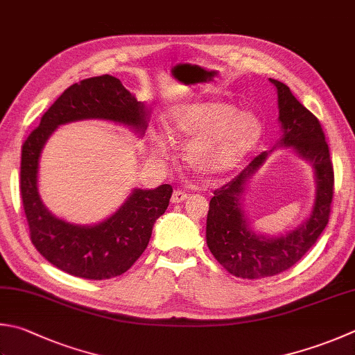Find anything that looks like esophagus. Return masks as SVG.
<instances>
[{"instance_id":"34e87169","label":"esophagus","mask_w":355,"mask_h":355,"mask_svg":"<svg viewBox=\"0 0 355 355\" xmlns=\"http://www.w3.org/2000/svg\"><path fill=\"white\" fill-rule=\"evenodd\" d=\"M185 199H189V195H187V193H184V191H180V190H176L171 196V202L179 204V202H184Z\"/></svg>"}]
</instances>
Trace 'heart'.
Returning a JSON list of instances; mask_svg holds the SVG:
<instances>
[{"label": "heart", "mask_w": 355, "mask_h": 355, "mask_svg": "<svg viewBox=\"0 0 355 355\" xmlns=\"http://www.w3.org/2000/svg\"><path fill=\"white\" fill-rule=\"evenodd\" d=\"M165 130L173 140L190 139L184 148L190 170L200 176H216L235 168L257 148L264 123L253 110H236L223 100H199L173 106ZM151 153L159 159L168 156V140L156 136Z\"/></svg>", "instance_id": "b5f03b06"}]
</instances>
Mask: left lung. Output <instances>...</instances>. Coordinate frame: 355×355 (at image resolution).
I'll return each instance as SVG.
<instances>
[{
  "mask_svg": "<svg viewBox=\"0 0 355 355\" xmlns=\"http://www.w3.org/2000/svg\"><path fill=\"white\" fill-rule=\"evenodd\" d=\"M269 80L277 89L278 123L282 126L275 148H291L311 164L315 199L311 215L295 229L275 236L252 229L244 210L247 184L273 150L257 156L235 179L215 190L207 215V245L218 263L238 278L273 277L297 264L317 243L331 213L334 170L322 125L284 83Z\"/></svg>",
  "mask_w": 355,
  "mask_h": 355,
  "instance_id": "1",
  "label": "left lung"
}]
</instances>
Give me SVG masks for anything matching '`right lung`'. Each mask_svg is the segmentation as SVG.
<instances>
[{
	"label": "right lung",
	"instance_id": "obj_1",
	"mask_svg": "<svg viewBox=\"0 0 355 355\" xmlns=\"http://www.w3.org/2000/svg\"><path fill=\"white\" fill-rule=\"evenodd\" d=\"M150 110L119 78L100 76L69 86L44 112L21 151L19 190L32 244L57 269L85 279L122 275L150 243L153 225L168 207V184L153 190L135 189L119 209L97 224H73L46 209L38 191L40 157L58 126L78 120H108L145 135Z\"/></svg>",
	"mask_w": 355,
	"mask_h": 355
}]
</instances>
